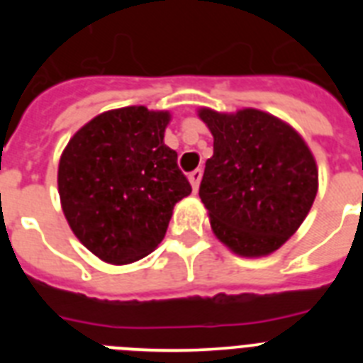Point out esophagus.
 Segmentation results:
<instances>
[{"label":"esophagus","mask_w":363,"mask_h":363,"mask_svg":"<svg viewBox=\"0 0 363 363\" xmlns=\"http://www.w3.org/2000/svg\"><path fill=\"white\" fill-rule=\"evenodd\" d=\"M201 174H203V172H201V169H196V171H192L191 174H189V182H191L192 191H194V192H196V191H198V187H200Z\"/></svg>","instance_id":"1"}]
</instances>
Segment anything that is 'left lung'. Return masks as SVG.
<instances>
[{"instance_id":"1","label":"left lung","mask_w":363,"mask_h":363,"mask_svg":"<svg viewBox=\"0 0 363 363\" xmlns=\"http://www.w3.org/2000/svg\"><path fill=\"white\" fill-rule=\"evenodd\" d=\"M198 116L214 138L200 184L214 236L245 258L278 251L318 192V167L306 140L258 108L201 107Z\"/></svg>"}]
</instances>
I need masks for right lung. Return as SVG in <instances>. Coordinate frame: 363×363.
<instances>
[{
    "instance_id": "obj_1",
    "label": "right lung",
    "mask_w": 363,
    "mask_h": 363,
    "mask_svg": "<svg viewBox=\"0 0 363 363\" xmlns=\"http://www.w3.org/2000/svg\"><path fill=\"white\" fill-rule=\"evenodd\" d=\"M169 111L112 108L69 140L57 191L70 229L112 265L133 264L162 242L172 209L191 194L178 154L163 142Z\"/></svg>"
}]
</instances>
